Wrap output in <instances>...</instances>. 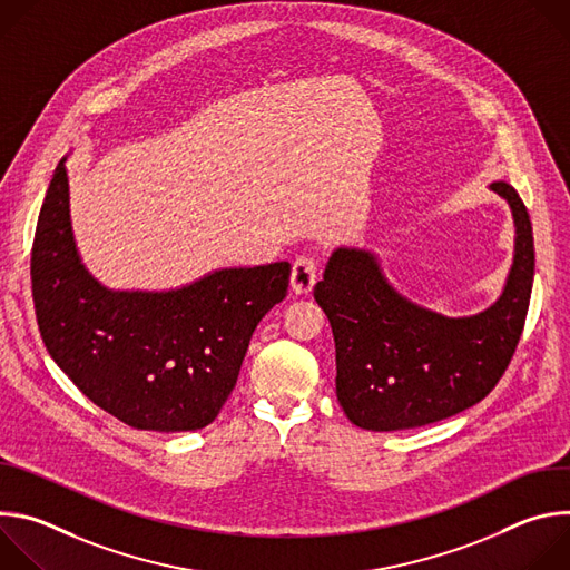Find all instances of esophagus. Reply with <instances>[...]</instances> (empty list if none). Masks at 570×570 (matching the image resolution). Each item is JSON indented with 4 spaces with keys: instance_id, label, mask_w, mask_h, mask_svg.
<instances>
[{
    "instance_id": "1",
    "label": "esophagus",
    "mask_w": 570,
    "mask_h": 570,
    "mask_svg": "<svg viewBox=\"0 0 570 570\" xmlns=\"http://www.w3.org/2000/svg\"><path fill=\"white\" fill-rule=\"evenodd\" d=\"M315 279H317V259L313 255H299L293 264V277H291L293 293L297 295L311 293Z\"/></svg>"
}]
</instances>
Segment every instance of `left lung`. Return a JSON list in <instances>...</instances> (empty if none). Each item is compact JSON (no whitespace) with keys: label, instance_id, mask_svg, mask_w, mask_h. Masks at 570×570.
Here are the masks:
<instances>
[{"label":"left lung","instance_id":"obj_1","mask_svg":"<svg viewBox=\"0 0 570 570\" xmlns=\"http://www.w3.org/2000/svg\"><path fill=\"white\" fill-rule=\"evenodd\" d=\"M514 216V262L503 295L469 317H446L399 295L367 250L338 248L313 288L336 343V394L367 431L417 429L458 415L494 390L528 315L534 240L512 185L492 183Z\"/></svg>","mask_w":570,"mask_h":570}]
</instances>
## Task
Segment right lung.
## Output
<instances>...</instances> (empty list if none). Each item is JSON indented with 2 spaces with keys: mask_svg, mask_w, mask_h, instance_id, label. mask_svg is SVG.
Returning a JSON list of instances; mask_svg holds the SVG:
<instances>
[{
  "mask_svg": "<svg viewBox=\"0 0 570 570\" xmlns=\"http://www.w3.org/2000/svg\"><path fill=\"white\" fill-rule=\"evenodd\" d=\"M288 282L291 264L277 262L223 268L178 291H110L76 253L65 159L53 171L31 250L40 336L73 385L132 429L212 424Z\"/></svg>",
  "mask_w": 570,
  "mask_h": 570,
  "instance_id": "1",
  "label": "right lung"
}]
</instances>
